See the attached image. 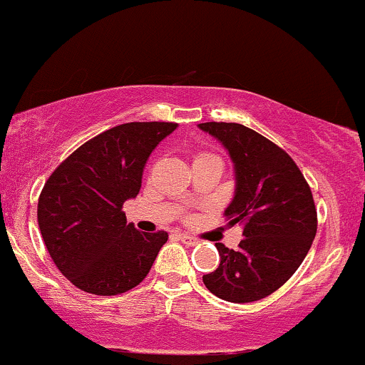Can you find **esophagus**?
<instances>
[{"instance_id":"1","label":"esophagus","mask_w":365,"mask_h":365,"mask_svg":"<svg viewBox=\"0 0 365 365\" xmlns=\"http://www.w3.org/2000/svg\"><path fill=\"white\" fill-rule=\"evenodd\" d=\"M178 237H180V241H182L183 244H187V246H195V244H197V239L190 237V235H185V234H180V235H178Z\"/></svg>"}]
</instances>
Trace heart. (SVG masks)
Wrapping results in <instances>:
<instances>
[{"mask_svg":"<svg viewBox=\"0 0 365 365\" xmlns=\"http://www.w3.org/2000/svg\"><path fill=\"white\" fill-rule=\"evenodd\" d=\"M201 155H206V154H201ZM197 158H199V155H197Z\"/></svg>","mask_w":365,"mask_h":365,"instance_id":"b5f03b06","label":"heart"}]
</instances>
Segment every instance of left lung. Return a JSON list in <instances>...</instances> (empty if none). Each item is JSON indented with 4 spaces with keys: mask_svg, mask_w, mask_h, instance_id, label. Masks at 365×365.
Returning a JSON list of instances; mask_svg holds the SVG:
<instances>
[{
    "mask_svg": "<svg viewBox=\"0 0 365 365\" xmlns=\"http://www.w3.org/2000/svg\"><path fill=\"white\" fill-rule=\"evenodd\" d=\"M222 142L235 170L228 225H242L239 250L216 242L220 265L202 275L218 298L251 303L277 291L298 270L317 234V210L305 176L286 150L237 123H201Z\"/></svg>",
    "mask_w": 365,
    "mask_h": 365,
    "instance_id": "1",
    "label": "left lung"
}]
</instances>
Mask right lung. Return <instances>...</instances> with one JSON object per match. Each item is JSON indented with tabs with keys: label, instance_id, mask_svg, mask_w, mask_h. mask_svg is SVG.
Segmentation results:
<instances>
[{
	"label": "right lung",
	"instance_id": "1",
	"mask_svg": "<svg viewBox=\"0 0 365 365\" xmlns=\"http://www.w3.org/2000/svg\"><path fill=\"white\" fill-rule=\"evenodd\" d=\"M176 123H126L88 140L46 180L38 225L57 268L81 291L126 293L149 274L168 232L126 223L123 204L137 197L150 152Z\"/></svg>",
	"mask_w": 365,
	"mask_h": 365
}]
</instances>
